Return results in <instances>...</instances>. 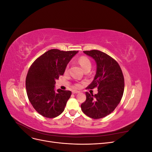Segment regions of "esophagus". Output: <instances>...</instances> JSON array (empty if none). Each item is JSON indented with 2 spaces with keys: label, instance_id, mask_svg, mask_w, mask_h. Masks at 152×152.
Returning <instances> with one entry per match:
<instances>
[{
  "label": "esophagus",
  "instance_id": "1",
  "mask_svg": "<svg viewBox=\"0 0 152 152\" xmlns=\"http://www.w3.org/2000/svg\"><path fill=\"white\" fill-rule=\"evenodd\" d=\"M72 93H73V94L79 93V91H76V90H73V91H72Z\"/></svg>",
  "mask_w": 152,
  "mask_h": 152
}]
</instances>
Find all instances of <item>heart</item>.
<instances>
[{"mask_svg":"<svg viewBox=\"0 0 152 152\" xmlns=\"http://www.w3.org/2000/svg\"><path fill=\"white\" fill-rule=\"evenodd\" d=\"M78 62H79V65L81 66V67L84 69V71H86L87 70H90L91 68V62L90 59L86 56H81L78 59ZM68 66L66 68V71H68ZM81 83H76L75 84V87L78 88V87H80L81 86Z\"/></svg>","mask_w":152,"mask_h":152,"instance_id":"obj_1","label":"heart"}]
</instances>
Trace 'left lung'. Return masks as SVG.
Wrapping results in <instances>:
<instances>
[{
    "label": "left lung",
    "instance_id": "obj_1",
    "mask_svg": "<svg viewBox=\"0 0 152 152\" xmlns=\"http://www.w3.org/2000/svg\"><path fill=\"white\" fill-rule=\"evenodd\" d=\"M85 54L93 58L97 65L93 81L87 89L98 88V94L86 92V99L81 109L87 116L99 119L108 115L117 107L124 91V78L120 65L116 60L98 50H85Z\"/></svg>",
    "mask_w": 152,
    "mask_h": 152
}]
</instances>
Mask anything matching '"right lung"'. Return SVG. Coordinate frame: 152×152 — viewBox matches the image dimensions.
<instances>
[{"label": "right lung", "instance_id": "right-lung-1", "mask_svg": "<svg viewBox=\"0 0 152 152\" xmlns=\"http://www.w3.org/2000/svg\"><path fill=\"white\" fill-rule=\"evenodd\" d=\"M78 51L48 50L31 64L26 77V89L34 108L41 115L54 118L65 110L70 91H54L56 79L63 75L69 61Z\"/></svg>", "mask_w": 152, "mask_h": 152}]
</instances>
